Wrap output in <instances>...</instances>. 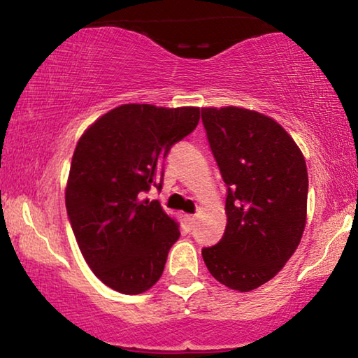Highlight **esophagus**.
<instances>
[{"label":"esophagus","mask_w":358,"mask_h":358,"mask_svg":"<svg viewBox=\"0 0 358 358\" xmlns=\"http://www.w3.org/2000/svg\"><path fill=\"white\" fill-rule=\"evenodd\" d=\"M184 222H185V224H187L189 229H192L195 224V217L194 215H184Z\"/></svg>","instance_id":"obj_1"}]
</instances>
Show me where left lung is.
I'll return each instance as SVG.
<instances>
[{"instance_id": "1", "label": "left lung", "mask_w": 358, "mask_h": 358, "mask_svg": "<svg viewBox=\"0 0 358 358\" xmlns=\"http://www.w3.org/2000/svg\"><path fill=\"white\" fill-rule=\"evenodd\" d=\"M202 122L228 185L224 234L202 257L220 283L251 292L275 277L301 241L305 158L280 124L256 110L203 107Z\"/></svg>"}]
</instances>
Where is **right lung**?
<instances>
[{
    "instance_id": "right-lung-1",
    "label": "right lung",
    "mask_w": 358,
    "mask_h": 358,
    "mask_svg": "<svg viewBox=\"0 0 358 358\" xmlns=\"http://www.w3.org/2000/svg\"><path fill=\"white\" fill-rule=\"evenodd\" d=\"M199 119V107L124 104L78 141L65 190L68 218L87 266L112 290L138 295L159 280L180 231L145 194L161 189L163 159Z\"/></svg>"
}]
</instances>
